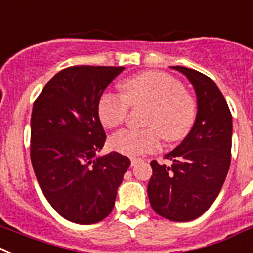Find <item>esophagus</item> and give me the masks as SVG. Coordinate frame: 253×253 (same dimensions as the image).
<instances>
[{
    "mask_svg": "<svg viewBox=\"0 0 253 253\" xmlns=\"http://www.w3.org/2000/svg\"><path fill=\"white\" fill-rule=\"evenodd\" d=\"M140 160H141V159H137V158H131V166H132V167L136 166V164L139 163Z\"/></svg>",
    "mask_w": 253,
    "mask_h": 253,
    "instance_id": "obj_1",
    "label": "esophagus"
}]
</instances>
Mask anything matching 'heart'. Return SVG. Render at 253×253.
Masks as SVG:
<instances>
[{
	"label": "heart",
	"instance_id": "b5f03b06",
	"mask_svg": "<svg viewBox=\"0 0 253 253\" xmlns=\"http://www.w3.org/2000/svg\"><path fill=\"white\" fill-rule=\"evenodd\" d=\"M122 95L100 96L98 114L103 126L116 128L126 118L128 105L146 107L145 129H124L109 140L114 151L136 157L158 150L162 135L167 141H178L190 132L196 118V103L183 91L178 80L163 72H144L121 83Z\"/></svg>",
	"mask_w": 253,
	"mask_h": 253
}]
</instances>
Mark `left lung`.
Listing matches in <instances>:
<instances>
[{"mask_svg": "<svg viewBox=\"0 0 253 253\" xmlns=\"http://www.w3.org/2000/svg\"><path fill=\"white\" fill-rule=\"evenodd\" d=\"M183 74L196 94L197 113L188 135L164 157L170 166L150 163L148 196L154 211L173 221L195 220L218 197L230 166L232 114L214 81L196 70L170 66Z\"/></svg>", "mask_w": 253, "mask_h": 253, "instance_id": "8db88e82", "label": "left lung"}]
</instances>
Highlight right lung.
Wrapping results in <instances>:
<instances>
[{
  "instance_id": "obj_1",
  "label": "right lung",
  "mask_w": 253,
  "mask_h": 253,
  "mask_svg": "<svg viewBox=\"0 0 253 253\" xmlns=\"http://www.w3.org/2000/svg\"><path fill=\"white\" fill-rule=\"evenodd\" d=\"M125 67L74 66L50 79L32 112L30 157L48 203L72 223L89 225L113 210L129 159L99 155L105 132L98 103Z\"/></svg>"
}]
</instances>
